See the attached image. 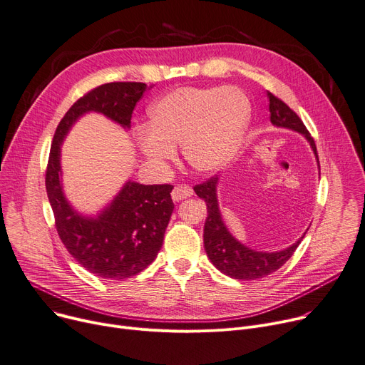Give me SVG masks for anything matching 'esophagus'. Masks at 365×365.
<instances>
[{"instance_id": "34e87169", "label": "esophagus", "mask_w": 365, "mask_h": 365, "mask_svg": "<svg viewBox=\"0 0 365 365\" xmlns=\"http://www.w3.org/2000/svg\"><path fill=\"white\" fill-rule=\"evenodd\" d=\"M192 195H193V189L190 186H186V185L175 186V189L172 190V198H173L175 202L186 200V198H189Z\"/></svg>"}]
</instances>
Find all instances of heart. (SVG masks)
<instances>
[{
    "label": "heart",
    "mask_w": 365,
    "mask_h": 365,
    "mask_svg": "<svg viewBox=\"0 0 365 365\" xmlns=\"http://www.w3.org/2000/svg\"><path fill=\"white\" fill-rule=\"evenodd\" d=\"M148 114L150 128L136 132L148 163L164 168L182 143L185 161L198 173L211 175L237 153L251 121V103L235 86H183L163 95Z\"/></svg>",
    "instance_id": "b5f03b06"
}]
</instances>
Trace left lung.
<instances>
[{"instance_id":"left-lung-1","label":"left lung","mask_w":365,"mask_h":365,"mask_svg":"<svg viewBox=\"0 0 365 365\" xmlns=\"http://www.w3.org/2000/svg\"><path fill=\"white\" fill-rule=\"evenodd\" d=\"M267 98H269V110H270V121L272 125L282 129H289L301 133L314 153L315 160H317L319 170V155L317 148H315L314 139L309 136L308 130L305 129L302 120L297 115L295 111L290 110L283 101L270 92H267ZM218 180L220 178L214 176L207 183L197 185L193 187L197 195L205 201L208 217L204 226V248L205 252L215 267L223 274L239 279V280H257L261 277L269 276L279 270L280 267L294 255L295 250L301 244L305 233L292 244L290 247L280 250V251H257L245 244L237 240L225 225L223 215L220 211V204H218Z\"/></svg>"}]
</instances>
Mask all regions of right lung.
I'll list each match as a JSON object with an SVG mask.
<instances>
[{
  "label": "right lung",
  "instance_id": "add662e5",
  "mask_svg": "<svg viewBox=\"0 0 365 365\" xmlns=\"http://www.w3.org/2000/svg\"><path fill=\"white\" fill-rule=\"evenodd\" d=\"M147 85L113 82L88 92L70 107L54 133L45 186L58 236L83 269L101 279L132 277L155 259L175 204L172 185H142L126 180L114 198L95 214L73 207L64 193L61 145L78 120L89 113L103 114L126 132L136 103Z\"/></svg>",
  "mask_w": 365,
  "mask_h": 365
}]
</instances>
